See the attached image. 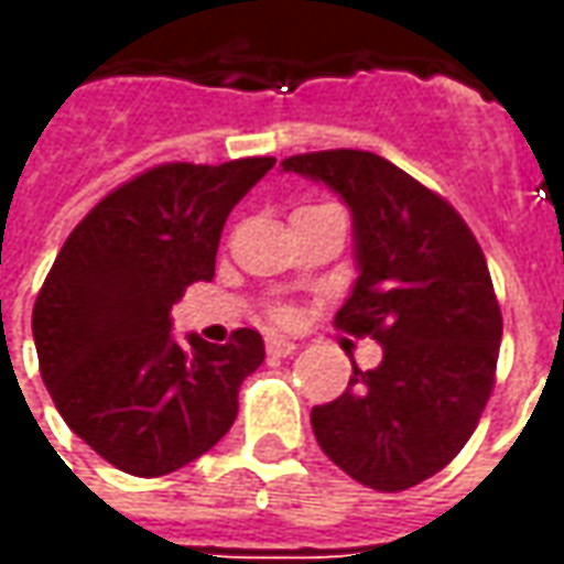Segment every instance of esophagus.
I'll use <instances>...</instances> for the list:
<instances>
[{
	"label": "esophagus",
	"mask_w": 564,
	"mask_h": 564,
	"mask_svg": "<svg viewBox=\"0 0 564 564\" xmlns=\"http://www.w3.org/2000/svg\"><path fill=\"white\" fill-rule=\"evenodd\" d=\"M265 350H269V356H293L299 350V344L283 338V335H269L265 338Z\"/></svg>",
	"instance_id": "34e87169"
}]
</instances>
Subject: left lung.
Returning a JSON list of instances; mask_svg holds the SVG:
<instances>
[{
  "mask_svg": "<svg viewBox=\"0 0 564 564\" xmlns=\"http://www.w3.org/2000/svg\"><path fill=\"white\" fill-rule=\"evenodd\" d=\"M354 214V293L335 314L383 347L347 390L311 411L323 453L378 492H402L465 447L496 387L501 311L484 250L449 202L368 150L283 160Z\"/></svg>",
  "mask_w": 564,
  "mask_h": 564,
  "instance_id": "1",
  "label": "left lung"
}]
</instances>
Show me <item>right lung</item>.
<instances>
[{"mask_svg":"<svg viewBox=\"0 0 564 564\" xmlns=\"http://www.w3.org/2000/svg\"><path fill=\"white\" fill-rule=\"evenodd\" d=\"M271 156L165 162L132 177L72 229L32 307L42 380L56 411L105 462L162 477L198 459L238 414L262 335L172 338V305L210 281L223 223Z\"/></svg>","mask_w":564,"mask_h":564,"instance_id":"right-lung-1","label":"right lung"}]
</instances>
